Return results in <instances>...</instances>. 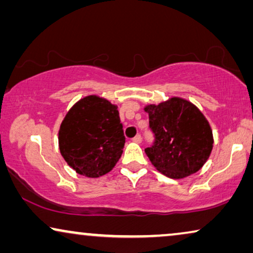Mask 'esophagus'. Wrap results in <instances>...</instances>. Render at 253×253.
Masks as SVG:
<instances>
[{
  "label": "esophagus",
  "mask_w": 253,
  "mask_h": 253,
  "mask_svg": "<svg viewBox=\"0 0 253 253\" xmlns=\"http://www.w3.org/2000/svg\"><path fill=\"white\" fill-rule=\"evenodd\" d=\"M132 141H133V143L140 144V143H141V136H140V134H137V136L134 137L133 139H132Z\"/></svg>",
  "instance_id": "1"
}]
</instances>
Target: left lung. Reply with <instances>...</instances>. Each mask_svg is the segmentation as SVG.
Masks as SVG:
<instances>
[{
  "label": "left lung",
  "mask_w": 253,
  "mask_h": 253,
  "mask_svg": "<svg viewBox=\"0 0 253 253\" xmlns=\"http://www.w3.org/2000/svg\"><path fill=\"white\" fill-rule=\"evenodd\" d=\"M144 110L155 136L153 146L147 147L145 153L157 170L176 179L198 171L209 160L214 143L204 114L178 96L147 105Z\"/></svg>",
  "instance_id": "1"
}]
</instances>
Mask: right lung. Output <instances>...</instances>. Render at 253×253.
I'll return each instance as SVG.
<instances>
[{
    "instance_id": "add662e5",
    "label": "right lung",
    "mask_w": 253,
    "mask_h": 253,
    "mask_svg": "<svg viewBox=\"0 0 253 253\" xmlns=\"http://www.w3.org/2000/svg\"><path fill=\"white\" fill-rule=\"evenodd\" d=\"M124 144L117 106L99 95H87L76 102L58 130L62 157L76 172L89 178L112 170Z\"/></svg>"
}]
</instances>
